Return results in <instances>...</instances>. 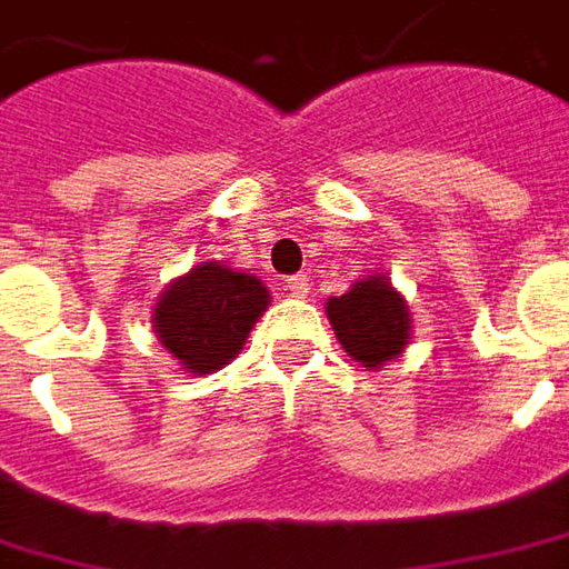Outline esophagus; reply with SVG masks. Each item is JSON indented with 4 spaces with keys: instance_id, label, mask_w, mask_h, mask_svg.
I'll use <instances>...</instances> for the list:
<instances>
[{
    "instance_id": "34e87169",
    "label": "esophagus",
    "mask_w": 569,
    "mask_h": 569,
    "mask_svg": "<svg viewBox=\"0 0 569 569\" xmlns=\"http://www.w3.org/2000/svg\"><path fill=\"white\" fill-rule=\"evenodd\" d=\"M308 277L305 273H296V277H289L286 280V289H289V296H296V299H305L308 296Z\"/></svg>"
}]
</instances>
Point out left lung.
I'll return each mask as SVG.
<instances>
[{
  "label": "left lung",
  "instance_id": "8db88e82",
  "mask_svg": "<svg viewBox=\"0 0 569 569\" xmlns=\"http://www.w3.org/2000/svg\"><path fill=\"white\" fill-rule=\"evenodd\" d=\"M327 318L340 346L368 371L397 359L412 330L409 305L381 273L365 277L343 296L327 299Z\"/></svg>",
  "mask_w": 569,
  "mask_h": 569
}]
</instances>
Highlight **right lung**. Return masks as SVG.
Returning <instances> with one entry per match:
<instances>
[{
	"label": "right lung",
	"mask_w": 569,
	"mask_h": 569,
	"mask_svg": "<svg viewBox=\"0 0 569 569\" xmlns=\"http://www.w3.org/2000/svg\"><path fill=\"white\" fill-rule=\"evenodd\" d=\"M267 305L270 292L258 277L204 261L163 289L153 330L186 371L210 375L239 356Z\"/></svg>",
	"instance_id": "right-lung-1"
}]
</instances>
